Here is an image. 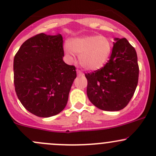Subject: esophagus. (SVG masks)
<instances>
[{
    "instance_id": "obj_1",
    "label": "esophagus",
    "mask_w": 156,
    "mask_h": 156,
    "mask_svg": "<svg viewBox=\"0 0 156 156\" xmlns=\"http://www.w3.org/2000/svg\"><path fill=\"white\" fill-rule=\"evenodd\" d=\"M77 74H78V76H81V75H84V73L81 70H79V69H77Z\"/></svg>"
}]
</instances>
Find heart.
<instances>
[{"mask_svg":"<svg viewBox=\"0 0 156 156\" xmlns=\"http://www.w3.org/2000/svg\"><path fill=\"white\" fill-rule=\"evenodd\" d=\"M112 44L104 36L89 35L75 37L65 46V51L71 57L79 55V62L83 68L89 71L101 69L111 54Z\"/></svg>","mask_w":156,"mask_h":156,"instance_id":"heart-1","label":"heart"}]
</instances>
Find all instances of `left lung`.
<instances>
[{
  "mask_svg": "<svg viewBox=\"0 0 156 156\" xmlns=\"http://www.w3.org/2000/svg\"><path fill=\"white\" fill-rule=\"evenodd\" d=\"M106 65L86 73L90 101L104 111H119L128 104L139 78V66L134 48L126 38H115Z\"/></svg>",
  "mask_w": 156,
  "mask_h": 156,
  "instance_id": "obj_1",
  "label": "left lung"
}]
</instances>
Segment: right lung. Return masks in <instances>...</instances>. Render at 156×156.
<instances>
[{
	"label": "right lung",
	"instance_id": "obj_1",
	"mask_svg": "<svg viewBox=\"0 0 156 156\" xmlns=\"http://www.w3.org/2000/svg\"><path fill=\"white\" fill-rule=\"evenodd\" d=\"M61 34H36L16 53L13 81L19 100L38 117L56 115L64 109L77 74L75 66L63 61Z\"/></svg>",
	"mask_w": 156,
	"mask_h": 156
}]
</instances>
